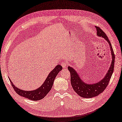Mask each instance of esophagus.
I'll use <instances>...</instances> for the list:
<instances>
[{
  "label": "esophagus",
  "mask_w": 122,
  "mask_h": 122,
  "mask_svg": "<svg viewBox=\"0 0 122 122\" xmlns=\"http://www.w3.org/2000/svg\"><path fill=\"white\" fill-rule=\"evenodd\" d=\"M61 65L62 67H63L64 69H65V68H66L67 67V64L66 62L63 61V62H62V63H61Z\"/></svg>",
  "instance_id": "esophagus-1"
}]
</instances>
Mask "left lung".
Segmentation results:
<instances>
[{"label": "left lung", "mask_w": 122, "mask_h": 122, "mask_svg": "<svg viewBox=\"0 0 122 122\" xmlns=\"http://www.w3.org/2000/svg\"><path fill=\"white\" fill-rule=\"evenodd\" d=\"M95 27L97 30V35L98 37L103 38L107 41L110 46L111 53V64L108 70V72H107L104 78L97 83L87 84V83H85L81 79V77L79 76L78 73L76 72V70L70 66L68 67V69L69 70L70 73L71 84L73 90L80 96L86 98H91L97 96L105 91L110 80L114 70L115 55L110 41H109L108 37L107 36L103 31L98 27L96 26Z\"/></svg>", "instance_id": "1"}]
</instances>
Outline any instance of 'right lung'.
<instances>
[{
	"mask_svg": "<svg viewBox=\"0 0 122 122\" xmlns=\"http://www.w3.org/2000/svg\"><path fill=\"white\" fill-rule=\"evenodd\" d=\"M62 69H63V68L60 65H57L54 68V69H53L49 73L45 81L43 82V83L41 85V86L32 91H27L18 88L17 87L15 86L14 84H13L9 77V78L10 81L14 91L16 92L17 94L20 96H22L28 99L37 101L43 99L50 91L51 90L55 78L59 72V71H61Z\"/></svg>",
	"mask_w": 122,
	"mask_h": 122,
	"instance_id": "right-lung-1",
	"label": "right lung"
}]
</instances>
